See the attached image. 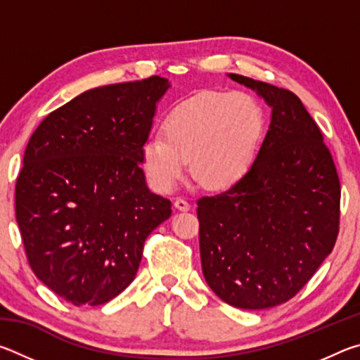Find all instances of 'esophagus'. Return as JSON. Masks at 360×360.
I'll return each mask as SVG.
<instances>
[{
    "label": "esophagus",
    "instance_id": "1",
    "mask_svg": "<svg viewBox=\"0 0 360 360\" xmlns=\"http://www.w3.org/2000/svg\"><path fill=\"white\" fill-rule=\"evenodd\" d=\"M174 208L179 210V211H188V210H191V203L186 202L184 198H176L174 200Z\"/></svg>",
    "mask_w": 360,
    "mask_h": 360
}]
</instances>
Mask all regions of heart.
Returning a JSON list of instances; mask_svg holds the SVG:
<instances>
[{
	"mask_svg": "<svg viewBox=\"0 0 360 360\" xmlns=\"http://www.w3.org/2000/svg\"><path fill=\"white\" fill-rule=\"evenodd\" d=\"M264 112L246 92H202L179 103L139 150L150 187L168 193L186 174L211 191L236 184L251 168L264 133Z\"/></svg>",
	"mask_w": 360,
	"mask_h": 360,
	"instance_id": "obj_1",
	"label": "heart"
}]
</instances>
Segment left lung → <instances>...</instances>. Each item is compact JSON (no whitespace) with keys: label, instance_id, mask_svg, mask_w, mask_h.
I'll return each mask as SVG.
<instances>
[{"label":"left lung","instance_id":"1","mask_svg":"<svg viewBox=\"0 0 360 360\" xmlns=\"http://www.w3.org/2000/svg\"><path fill=\"white\" fill-rule=\"evenodd\" d=\"M271 106L252 167L229 191L197 202L206 283L235 308L265 309L295 297L332 252L340 179L322 131L290 90L240 75Z\"/></svg>","mask_w":360,"mask_h":360}]
</instances>
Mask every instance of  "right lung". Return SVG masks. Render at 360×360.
Instances as JSON below:
<instances>
[{
  "label": "right lung",
  "instance_id": "1",
  "mask_svg": "<svg viewBox=\"0 0 360 360\" xmlns=\"http://www.w3.org/2000/svg\"><path fill=\"white\" fill-rule=\"evenodd\" d=\"M168 79L92 89L56 109L30 138L15 184L28 264L76 307L119 295L138 271L144 241L172 216L139 160Z\"/></svg>",
  "mask_w": 360,
  "mask_h": 360
}]
</instances>
